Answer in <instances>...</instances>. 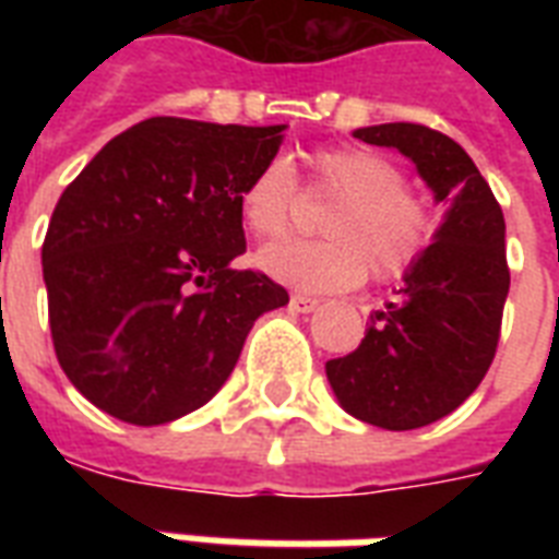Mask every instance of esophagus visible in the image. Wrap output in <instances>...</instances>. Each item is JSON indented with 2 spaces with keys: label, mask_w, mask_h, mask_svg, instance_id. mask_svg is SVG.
<instances>
[{
  "label": "esophagus",
  "mask_w": 559,
  "mask_h": 559,
  "mask_svg": "<svg viewBox=\"0 0 559 559\" xmlns=\"http://www.w3.org/2000/svg\"><path fill=\"white\" fill-rule=\"evenodd\" d=\"M316 307H319V298L301 296V293L289 298V310H293V313H313Z\"/></svg>",
  "instance_id": "34e87169"
}]
</instances>
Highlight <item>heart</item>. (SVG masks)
<instances>
[{"instance_id": "obj_1", "label": "heart", "mask_w": 559, "mask_h": 559, "mask_svg": "<svg viewBox=\"0 0 559 559\" xmlns=\"http://www.w3.org/2000/svg\"><path fill=\"white\" fill-rule=\"evenodd\" d=\"M307 191L333 197L324 240H281L258 252L270 278L305 293H342L403 278L424 261L438 217L424 193L403 186L397 162L368 147H319L307 156ZM301 188L284 159L263 162L240 193V217L254 237H278L293 223Z\"/></svg>"}]
</instances>
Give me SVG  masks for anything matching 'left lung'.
Masks as SVG:
<instances>
[{
    "label": "left lung",
    "mask_w": 559,
    "mask_h": 559,
    "mask_svg": "<svg viewBox=\"0 0 559 559\" xmlns=\"http://www.w3.org/2000/svg\"><path fill=\"white\" fill-rule=\"evenodd\" d=\"M359 142L397 147L447 202L435 243L373 310L366 340L324 371L342 408L391 432L441 420L478 389L496 357L511 270L504 214L464 147L424 124H377Z\"/></svg>",
    "instance_id": "8db88e82"
}]
</instances>
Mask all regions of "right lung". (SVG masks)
<instances>
[{
  "label": "right lung",
  "instance_id": "obj_1",
  "mask_svg": "<svg viewBox=\"0 0 559 559\" xmlns=\"http://www.w3.org/2000/svg\"><path fill=\"white\" fill-rule=\"evenodd\" d=\"M281 130L147 118L57 200L43 243L51 342L100 412L159 426L205 406L254 319L289 301L263 272L231 270L246 252L240 193Z\"/></svg>",
  "mask_w": 559,
  "mask_h": 559
}]
</instances>
